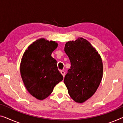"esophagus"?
<instances>
[{
	"label": "esophagus",
	"instance_id": "esophagus-1",
	"mask_svg": "<svg viewBox=\"0 0 123 123\" xmlns=\"http://www.w3.org/2000/svg\"><path fill=\"white\" fill-rule=\"evenodd\" d=\"M60 72H61V74H62V76H63V77L65 76V71H63V70H61V71H60Z\"/></svg>",
	"mask_w": 123,
	"mask_h": 123
}]
</instances>
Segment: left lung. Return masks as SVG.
<instances>
[{
  "instance_id": "left-lung-1",
  "label": "left lung",
  "mask_w": 123,
  "mask_h": 123,
  "mask_svg": "<svg viewBox=\"0 0 123 123\" xmlns=\"http://www.w3.org/2000/svg\"><path fill=\"white\" fill-rule=\"evenodd\" d=\"M64 50L71 65L64 83L71 98L82 103L94 94L100 85L103 72L102 58L91 43L82 37L67 42Z\"/></svg>"
}]
</instances>
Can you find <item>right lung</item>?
I'll return each mask as SVG.
<instances>
[{
    "label": "right lung",
    "instance_id": "right-lung-1",
    "mask_svg": "<svg viewBox=\"0 0 123 123\" xmlns=\"http://www.w3.org/2000/svg\"><path fill=\"white\" fill-rule=\"evenodd\" d=\"M57 46L56 41L40 38L29 46L22 57L21 78L27 91L38 100L48 97L63 80L56 60L51 56Z\"/></svg>",
    "mask_w": 123,
    "mask_h": 123
}]
</instances>
